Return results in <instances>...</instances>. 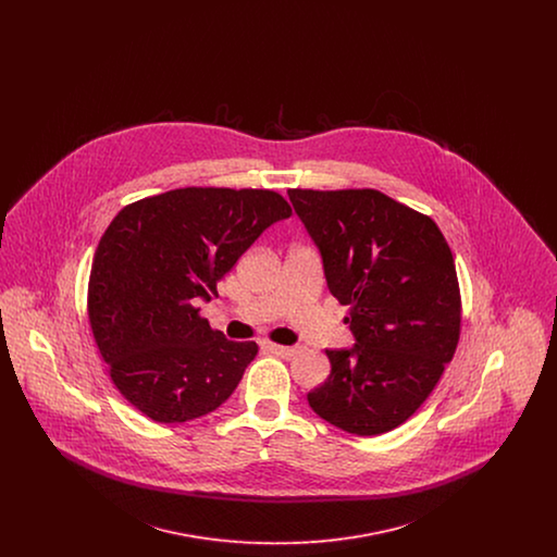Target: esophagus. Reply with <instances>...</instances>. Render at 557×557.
I'll return each mask as SVG.
<instances>
[{"label":"esophagus","mask_w":557,"mask_h":557,"mask_svg":"<svg viewBox=\"0 0 557 557\" xmlns=\"http://www.w3.org/2000/svg\"><path fill=\"white\" fill-rule=\"evenodd\" d=\"M267 348H269L273 355L284 357V359H290V357L296 355V346L273 345V343H267Z\"/></svg>","instance_id":"1"}]
</instances>
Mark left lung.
<instances>
[{
    "mask_svg": "<svg viewBox=\"0 0 557 557\" xmlns=\"http://www.w3.org/2000/svg\"><path fill=\"white\" fill-rule=\"evenodd\" d=\"M318 244L327 288L348 305L357 345L307 398L341 430L375 436L407 422L455 355L461 294L438 225L377 189H288Z\"/></svg>",
    "mask_w": 557,
    "mask_h": 557,
    "instance_id": "left-lung-1",
    "label": "left lung"
}]
</instances>
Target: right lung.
Instances as JSON below:
<instances>
[{"mask_svg":"<svg viewBox=\"0 0 557 557\" xmlns=\"http://www.w3.org/2000/svg\"><path fill=\"white\" fill-rule=\"evenodd\" d=\"M290 214L273 189L180 187L112 219L94 255L87 315L110 380L146 418L182 424L232 397L259 346L212 330L198 302Z\"/></svg>","mask_w":557,"mask_h":557,"instance_id":"right-lung-1","label":"right lung"}]
</instances>
